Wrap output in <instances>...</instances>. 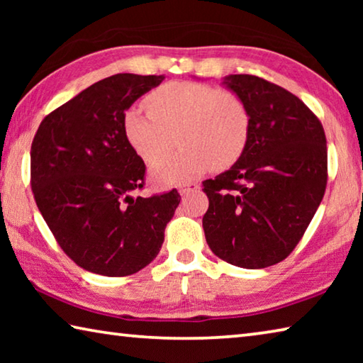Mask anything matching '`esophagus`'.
Wrapping results in <instances>:
<instances>
[{"mask_svg": "<svg viewBox=\"0 0 363 363\" xmlns=\"http://www.w3.org/2000/svg\"><path fill=\"white\" fill-rule=\"evenodd\" d=\"M196 189H200V186L196 182H182V184H179V186H177V190H179L181 195L194 192V190H196Z\"/></svg>", "mask_w": 363, "mask_h": 363, "instance_id": "34e87169", "label": "esophagus"}]
</instances>
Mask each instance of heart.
<instances>
[{
  "label": "heart",
  "instance_id": "b5f03b06",
  "mask_svg": "<svg viewBox=\"0 0 363 363\" xmlns=\"http://www.w3.org/2000/svg\"><path fill=\"white\" fill-rule=\"evenodd\" d=\"M130 108L123 131L145 163H155L174 145L183 149L152 169L157 184H181L210 168L225 169L243 155L250 139L247 104L229 89L200 82H169Z\"/></svg>",
  "mask_w": 363,
  "mask_h": 363
}]
</instances>
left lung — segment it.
<instances>
[{"label":"left lung","instance_id":"1","mask_svg":"<svg viewBox=\"0 0 363 363\" xmlns=\"http://www.w3.org/2000/svg\"><path fill=\"white\" fill-rule=\"evenodd\" d=\"M224 83L247 104L250 139L230 169L203 182L206 243L232 266L269 267L290 256L320 205L327 138L315 113L281 86L255 75Z\"/></svg>","mask_w":363,"mask_h":363}]
</instances>
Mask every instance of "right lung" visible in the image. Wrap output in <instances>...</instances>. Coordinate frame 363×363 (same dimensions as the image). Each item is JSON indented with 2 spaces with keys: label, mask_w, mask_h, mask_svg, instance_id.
<instances>
[{
  "label": "right lung",
  "mask_w": 363,
  "mask_h": 363,
  "mask_svg": "<svg viewBox=\"0 0 363 363\" xmlns=\"http://www.w3.org/2000/svg\"><path fill=\"white\" fill-rule=\"evenodd\" d=\"M163 75L116 73L45 116L30 150L36 206L79 267L126 277L155 259L181 195L136 196L145 164L123 131L125 110Z\"/></svg>",
  "instance_id": "add662e5"
}]
</instances>
